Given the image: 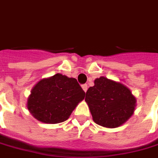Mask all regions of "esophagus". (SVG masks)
Wrapping results in <instances>:
<instances>
[{
    "label": "esophagus",
    "instance_id": "obj_1",
    "mask_svg": "<svg viewBox=\"0 0 158 158\" xmlns=\"http://www.w3.org/2000/svg\"><path fill=\"white\" fill-rule=\"evenodd\" d=\"M82 88H83V90L85 91V93H86L88 86H87V85H86V84H84V85H82Z\"/></svg>",
    "mask_w": 158,
    "mask_h": 158
}]
</instances>
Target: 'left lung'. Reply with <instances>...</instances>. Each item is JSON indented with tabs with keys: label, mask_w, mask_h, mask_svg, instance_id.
Instances as JSON below:
<instances>
[{
	"label": "left lung",
	"mask_w": 158,
	"mask_h": 158,
	"mask_svg": "<svg viewBox=\"0 0 158 158\" xmlns=\"http://www.w3.org/2000/svg\"><path fill=\"white\" fill-rule=\"evenodd\" d=\"M94 83L85 98L93 120L107 128L122 126L134 114L135 96L124 84L103 76L94 79Z\"/></svg>",
	"instance_id": "8db88e82"
}]
</instances>
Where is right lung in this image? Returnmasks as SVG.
Segmentation results:
<instances>
[{
	"instance_id": "obj_1",
	"label": "right lung",
	"mask_w": 158,
	"mask_h": 158,
	"mask_svg": "<svg viewBox=\"0 0 158 158\" xmlns=\"http://www.w3.org/2000/svg\"><path fill=\"white\" fill-rule=\"evenodd\" d=\"M85 94L77 79L56 73L40 79L32 87L26 106L39 121L57 124L69 118Z\"/></svg>"
}]
</instances>
